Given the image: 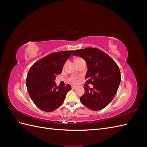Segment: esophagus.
I'll use <instances>...</instances> for the list:
<instances>
[{"mask_svg": "<svg viewBox=\"0 0 147 147\" xmlns=\"http://www.w3.org/2000/svg\"><path fill=\"white\" fill-rule=\"evenodd\" d=\"M77 88V86H75V85H72V89H75V88Z\"/></svg>", "mask_w": 147, "mask_h": 147, "instance_id": "34e87169", "label": "esophagus"}]
</instances>
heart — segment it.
<instances>
[{
  "label": "heart",
  "instance_id": "b5f03b06",
  "mask_svg": "<svg viewBox=\"0 0 147 147\" xmlns=\"http://www.w3.org/2000/svg\"><path fill=\"white\" fill-rule=\"evenodd\" d=\"M80 59H76V61H77L80 60ZM69 80H70V82H71L72 83H77V81H78L77 77H75V76L70 77V78H69Z\"/></svg>",
  "mask_w": 147,
  "mask_h": 147
}]
</instances>
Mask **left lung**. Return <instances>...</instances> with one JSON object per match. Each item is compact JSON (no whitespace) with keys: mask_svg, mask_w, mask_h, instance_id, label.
Returning a JSON list of instances; mask_svg holds the SVG:
<instances>
[{"mask_svg":"<svg viewBox=\"0 0 147 147\" xmlns=\"http://www.w3.org/2000/svg\"><path fill=\"white\" fill-rule=\"evenodd\" d=\"M72 55L82 57L87 64L86 83L92 88L84 87V94L80 98L90 109H103L112 101L117 92L121 74L118 65L105 53L95 48H86L74 51Z\"/></svg>","mask_w":147,"mask_h":147,"instance_id":"1","label":"left lung"}]
</instances>
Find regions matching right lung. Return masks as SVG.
<instances>
[{
  "label": "right lung",
  "instance_id": "add662e5",
  "mask_svg": "<svg viewBox=\"0 0 147 147\" xmlns=\"http://www.w3.org/2000/svg\"><path fill=\"white\" fill-rule=\"evenodd\" d=\"M72 51L52 53L35 62L29 70L26 78L29 94L34 104L44 112H53L59 107L71 90L70 84L57 86L55 80Z\"/></svg>",
  "mask_w": 147,
  "mask_h": 147
}]
</instances>
